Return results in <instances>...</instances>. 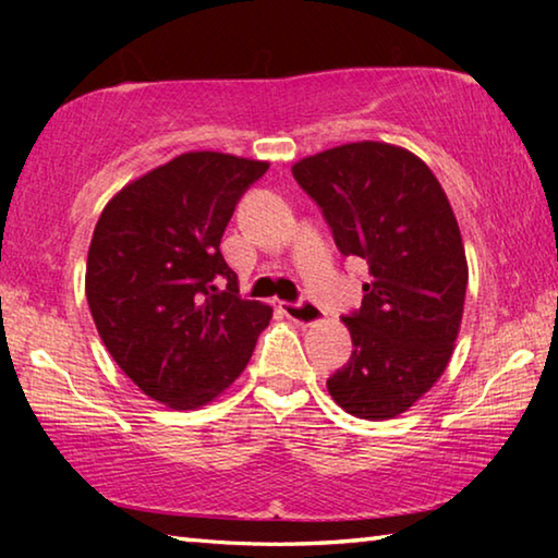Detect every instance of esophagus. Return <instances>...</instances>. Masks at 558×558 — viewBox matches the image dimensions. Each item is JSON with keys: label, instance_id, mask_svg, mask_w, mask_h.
<instances>
[{"label": "esophagus", "instance_id": "1", "mask_svg": "<svg viewBox=\"0 0 558 558\" xmlns=\"http://www.w3.org/2000/svg\"><path fill=\"white\" fill-rule=\"evenodd\" d=\"M282 313H286L292 323L300 325H315L325 317L323 307L313 300H300V302H282Z\"/></svg>", "mask_w": 558, "mask_h": 558}]
</instances>
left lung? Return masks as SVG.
<instances>
[{
    "mask_svg": "<svg viewBox=\"0 0 558 558\" xmlns=\"http://www.w3.org/2000/svg\"><path fill=\"white\" fill-rule=\"evenodd\" d=\"M342 256L369 266L362 307L344 315L354 352L327 379L356 418H393L440 379L458 339L468 263L448 196L418 157L352 143L292 167Z\"/></svg>",
    "mask_w": 558,
    "mask_h": 558,
    "instance_id": "obj_1",
    "label": "left lung"
}]
</instances>
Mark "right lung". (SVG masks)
Segmentation results:
<instances>
[{"instance_id": "add662e5", "label": "right lung", "mask_w": 558, "mask_h": 558, "mask_svg": "<svg viewBox=\"0 0 558 558\" xmlns=\"http://www.w3.org/2000/svg\"><path fill=\"white\" fill-rule=\"evenodd\" d=\"M268 162L186 153L128 184L93 231L86 298L102 344L149 399L186 411L235 381L272 310L221 256L235 204Z\"/></svg>"}]
</instances>
